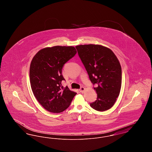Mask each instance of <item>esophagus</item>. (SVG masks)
<instances>
[{
	"instance_id": "obj_1",
	"label": "esophagus",
	"mask_w": 152,
	"mask_h": 152,
	"mask_svg": "<svg viewBox=\"0 0 152 152\" xmlns=\"http://www.w3.org/2000/svg\"><path fill=\"white\" fill-rule=\"evenodd\" d=\"M85 90H86V88L84 87H81L80 89V92H81V93H83L85 91Z\"/></svg>"
}]
</instances>
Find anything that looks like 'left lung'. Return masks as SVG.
<instances>
[{"label":"left lung","mask_w":152,"mask_h":152,"mask_svg":"<svg viewBox=\"0 0 152 152\" xmlns=\"http://www.w3.org/2000/svg\"><path fill=\"white\" fill-rule=\"evenodd\" d=\"M89 79L97 94V100L90 106L97 111L111 108L118 97L122 81L120 62L110 49L97 44L76 46Z\"/></svg>","instance_id":"1"}]
</instances>
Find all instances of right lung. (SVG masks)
<instances>
[{"label": "right lung", "instance_id": "obj_1", "mask_svg": "<svg viewBox=\"0 0 152 152\" xmlns=\"http://www.w3.org/2000/svg\"><path fill=\"white\" fill-rule=\"evenodd\" d=\"M77 53L72 46L44 48L32 58L29 68L32 91L44 108L52 113H60L70 105L76 93L61 85L65 80L62 69L65 63Z\"/></svg>", "mask_w": 152, "mask_h": 152}]
</instances>
